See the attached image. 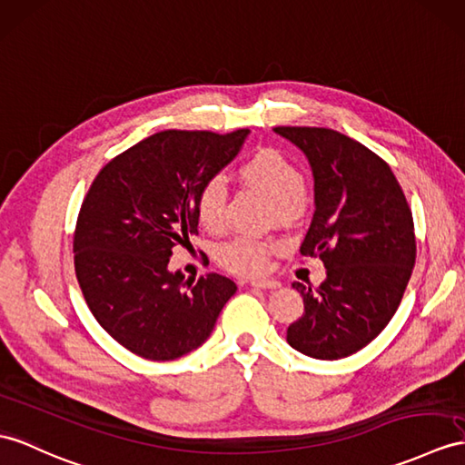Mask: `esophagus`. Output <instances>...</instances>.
Returning <instances> with one entry per match:
<instances>
[{"mask_svg":"<svg viewBox=\"0 0 465 465\" xmlns=\"http://www.w3.org/2000/svg\"><path fill=\"white\" fill-rule=\"evenodd\" d=\"M251 286L262 288V290H274V288L280 286V282H276V280H251Z\"/></svg>","mask_w":465,"mask_h":465,"instance_id":"1","label":"esophagus"}]
</instances>
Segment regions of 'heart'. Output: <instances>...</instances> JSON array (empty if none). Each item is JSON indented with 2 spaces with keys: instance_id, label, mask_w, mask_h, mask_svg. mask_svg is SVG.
<instances>
[{
  "instance_id": "obj_1",
  "label": "heart",
  "mask_w": 465,
  "mask_h": 465,
  "mask_svg": "<svg viewBox=\"0 0 465 465\" xmlns=\"http://www.w3.org/2000/svg\"><path fill=\"white\" fill-rule=\"evenodd\" d=\"M236 175L268 197L270 219L293 221L308 209L310 195L303 185L300 167L286 153L274 147H260L239 163ZM195 217L207 231H221L226 221V189L219 177H209L201 183L195 195ZM278 248L276 241L236 236L226 242L219 260L221 264L239 276L264 274L270 254Z\"/></svg>"
}]
</instances>
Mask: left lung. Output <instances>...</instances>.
Wrapping results in <instances>:
<instances>
[{"instance_id":"1","label":"left lung","mask_w":465,"mask_h":465,"mask_svg":"<svg viewBox=\"0 0 465 465\" xmlns=\"http://www.w3.org/2000/svg\"><path fill=\"white\" fill-rule=\"evenodd\" d=\"M308 155L315 213L300 246L327 270L320 288L292 284L303 313L288 343L313 359H343L369 345L399 310L416 262L412 211L389 163L330 128L278 126Z\"/></svg>"}]
</instances>
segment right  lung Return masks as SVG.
I'll return each mask as SVG.
<instances>
[{"mask_svg": "<svg viewBox=\"0 0 465 465\" xmlns=\"http://www.w3.org/2000/svg\"><path fill=\"white\" fill-rule=\"evenodd\" d=\"M248 130L157 132L100 169L76 219L78 286L96 322L132 353L173 361L207 341L236 292L221 274L169 272L197 234L195 195L239 153Z\"/></svg>", "mask_w": 465, "mask_h": 465, "instance_id": "add662e5", "label": "right lung"}]
</instances>
